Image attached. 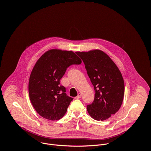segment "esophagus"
Masks as SVG:
<instances>
[{
  "instance_id": "esophagus-1",
  "label": "esophagus",
  "mask_w": 151,
  "mask_h": 151,
  "mask_svg": "<svg viewBox=\"0 0 151 151\" xmlns=\"http://www.w3.org/2000/svg\"><path fill=\"white\" fill-rule=\"evenodd\" d=\"M81 98V93H78V95L75 97L76 99H79Z\"/></svg>"
}]
</instances>
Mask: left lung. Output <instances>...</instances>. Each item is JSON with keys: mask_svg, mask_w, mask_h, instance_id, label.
<instances>
[{"mask_svg": "<svg viewBox=\"0 0 151 151\" xmlns=\"http://www.w3.org/2000/svg\"><path fill=\"white\" fill-rule=\"evenodd\" d=\"M76 53L83 60L95 91L93 103L86 106L88 113L94 120H106L116 113L122 104L124 82L122 73L101 50Z\"/></svg>", "mask_w": 151, "mask_h": 151, "instance_id": "1", "label": "left lung"}]
</instances>
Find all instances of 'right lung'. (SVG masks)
<instances>
[{
    "label": "right lung",
    "mask_w": 151,
    "mask_h": 151,
    "mask_svg": "<svg viewBox=\"0 0 151 151\" xmlns=\"http://www.w3.org/2000/svg\"><path fill=\"white\" fill-rule=\"evenodd\" d=\"M81 63L72 51L60 49L48 50L39 58L28 83L31 103L39 115L53 121L65 116L73 98L66 94L60 81L69 66Z\"/></svg>",
    "instance_id": "right-lung-1"
}]
</instances>
